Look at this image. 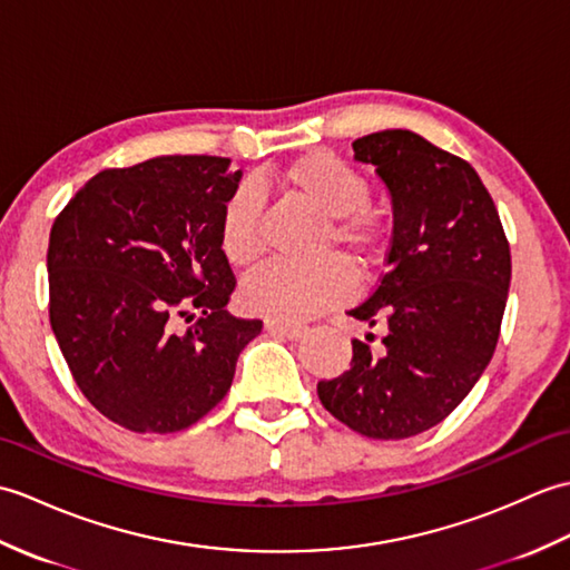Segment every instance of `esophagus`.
<instances>
[{
	"label": "esophagus",
	"instance_id": "34e87169",
	"mask_svg": "<svg viewBox=\"0 0 570 570\" xmlns=\"http://www.w3.org/2000/svg\"><path fill=\"white\" fill-rule=\"evenodd\" d=\"M265 332L273 336H281V338L297 341L307 334V326L293 324V322H281V320H265Z\"/></svg>",
	"mask_w": 570,
	"mask_h": 570
}]
</instances>
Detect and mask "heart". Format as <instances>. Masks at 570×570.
Here are the masks:
<instances>
[{"instance_id": "heart-1", "label": "heart", "mask_w": 570, "mask_h": 570, "mask_svg": "<svg viewBox=\"0 0 570 570\" xmlns=\"http://www.w3.org/2000/svg\"><path fill=\"white\" fill-rule=\"evenodd\" d=\"M273 185L289 199L326 217L320 250L338 248L358 271H371L383 258L390 219L371 205L373 185L356 166L332 154L312 150L273 175ZM219 248L234 268H250L265 250L261 205L253 189H238L226 202L219 222ZM353 275L341 258L309 265L273 263L250 275L242 287L246 312L268 320L299 322L348 299Z\"/></svg>"}]
</instances>
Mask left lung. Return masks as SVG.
Returning <instances> with one entry per match:
<instances>
[{"label": "left lung", "mask_w": 570, "mask_h": 570, "mask_svg": "<svg viewBox=\"0 0 570 570\" xmlns=\"http://www.w3.org/2000/svg\"><path fill=\"white\" fill-rule=\"evenodd\" d=\"M392 195L387 271L348 309L383 326V348L353 338L348 368L320 381L324 407L368 439H410L459 407L495 353L512 277L495 202L468 160L404 129L353 141Z\"/></svg>", "instance_id": "left-lung-1"}]
</instances>
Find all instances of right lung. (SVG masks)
<instances>
[{"mask_svg":"<svg viewBox=\"0 0 570 570\" xmlns=\"http://www.w3.org/2000/svg\"><path fill=\"white\" fill-rule=\"evenodd\" d=\"M238 178L222 156L107 168L50 226V328L82 395L129 432L193 426L224 400L238 353L261 334V320L224 309L236 277L219 222Z\"/></svg>","mask_w":570,"mask_h":570,"instance_id":"add662e5","label":"right lung"}]
</instances>
